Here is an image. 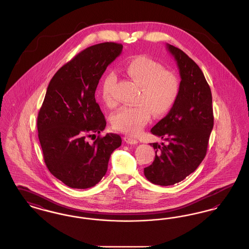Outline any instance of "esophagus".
<instances>
[{
  "label": "esophagus",
  "instance_id": "obj_1",
  "mask_svg": "<svg viewBox=\"0 0 249 249\" xmlns=\"http://www.w3.org/2000/svg\"><path fill=\"white\" fill-rule=\"evenodd\" d=\"M124 141L127 142V143H130V144H136V143H138V141L136 139L131 138V137H129V136H125L124 137Z\"/></svg>",
  "mask_w": 249,
  "mask_h": 249
}]
</instances>
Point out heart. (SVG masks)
I'll return each instance as SVG.
<instances>
[{"label": "heart", "mask_w": 249, "mask_h": 249, "mask_svg": "<svg viewBox=\"0 0 249 249\" xmlns=\"http://www.w3.org/2000/svg\"><path fill=\"white\" fill-rule=\"evenodd\" d=\"M123 71L140 92L135 106L122 107L113 115L112 125L119 131L136 135L150 120L151 112L155 116H162L173 107L179 94L180 82L175 73L165 71L161 64L144 56L129 60ZM115 81V75L108 72L100 86L101 97L108 107L116 105L113 96Z\"/></svg>", "instance_id": "obj_1"}]
</instances>
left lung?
<instances>
[{
	"label": "left lung",
	"instance_id": "8db88e82",
	"mask_svg": "<svg viewBox=\"0 0 249 249\" xmlns=\"http://www.w3.org/2000/svg\"><path fill=\"white\" fill-rule=\"evenodd\" d=\"M166 48L177 61L181 81L175 105L150 130L168 142L150 143L154 161L143 169L147 180L159 186L179 183L198 168L213 127L212 93L200 67L181 49L170 44Z\"/></svg>",
	"mask_w": 249,
	"mask_h": 249
}]
</instances>
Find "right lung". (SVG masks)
<instances>
[{
	"instance_id": "obj_1",
	"label": "right lung",
	"mask_w": 249,
	"mask_h": 249,
	"mask_svg": "<svg viewBox=\"0 0 249 249\" xmlns=\"http://www.w3.org/2000/svg\"><path fill=\"white\" fill-rule=\"evenodd\" d=\"M122 48L121 44L109 42L86 48L48 84L37 118L38 138L49 172L71 189L85 190L98 184L107 174L110 156L121 145L116 133L98 136L92 143L87 137L106 129L95 91Z\"/></svg>"
}]
</instances>
